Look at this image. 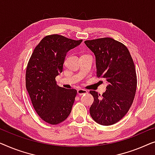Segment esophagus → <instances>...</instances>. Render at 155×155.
Here are the masks:
<instances>
[{
    "instance_id": "esophagus-1",
    "label": "esophagus",
    "mask_w": 155,
    "mask_h": 155,
    "mask_svg": "<svg viewBox=\"0 0 155 155\" xmlns=\"http://www.w3.org/2000/svg\"><path fill=\"white\" fill-rule=\"evenodd\" d=\"M77 93L78 95H84V94H86V93H88V91L86 90H85V89H78L77 91Z\"/></svg>"
}]
</instances>
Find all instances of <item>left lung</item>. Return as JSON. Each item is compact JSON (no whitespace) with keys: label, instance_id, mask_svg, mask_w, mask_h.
Returning <instances> with one entry per match:
<instances>
[{"label":"left lung","instance_id":"left-lung-1","mask_svg":"<svg viewBox=\"0 0 155 155\" xmlns=\"http://www.w3.org/2000/svg\"><path fill=\"white\" fill-rule=\"evenodd\" d=\"M84 43L95 56L97 76L107 82L102 95L90 91L94 97L90 114L100 125H112L125 116L134 102L137 87L134 60L127 48L112 38Z\"/></svg>","mask_w":155,"mask_h":155}]
</instances>
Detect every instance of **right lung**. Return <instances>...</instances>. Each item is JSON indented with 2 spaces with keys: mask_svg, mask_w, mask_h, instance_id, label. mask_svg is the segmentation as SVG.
<instances>
[{
  "mask_svg": "<svg viewBox=\"0 0 155 155\" xmlns=\"http://www.w3.org/2000/svg\"><path fill=\"white\" fill-rule=\"evenodd\" d=\"M82 42L58 34L44 37L34 50L26 71V88L38 116L50 124L64 121L71 113L77 91L57 85L65 57Z\"/></svg>",
  "mask_w": 155,
  "mask_h": 155,
  "instance_id": "right-lung-1",
  "label": "right lung"
}]
</instances>
